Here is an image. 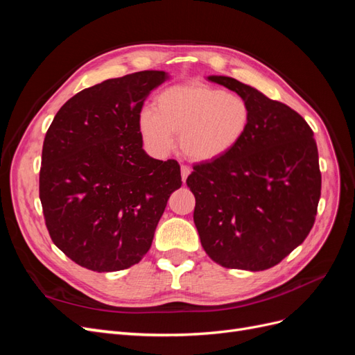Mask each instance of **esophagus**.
Here are the masks:
<instances>
[{"instance_id": "1", "label": "esophagus", "mask_w": 355, "mask_h": 355, "mask_svg": "<svg viewBox=\"0 0 355 355\" xmlns=\"http://www.w3.org/2000/svg\"><path fill=\"white\" fill-rule=\"evenodd\" d=\"M189 173H191V168L188 167V166H185V164H182L180 166V175H182V180H187V178L189 176Z\"/></svg>"}]
</instances>
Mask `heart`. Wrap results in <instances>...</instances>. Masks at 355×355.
Returning <instances> with one entry per match:
<instances>
[{"mask_svg": "<svg viewBox=\"0 0 355 355\" xmlns=\"http://www.w3.org/2000/svg\"><path fill=\"white\" fill-rule=\"evenodd\" d=\"M250 106L241 96L201 83L171 85L157 94L154 111L144 110L139 132L157 157L168 154L179 136L184 155L206 163L231 153L250 125Z\"/></svg>", "mask_w": 355, "mask_h": 355, "instance_id": "obj_1", "label": "heart"}]
</instances>
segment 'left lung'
<instances>
[{"label":"left lung","instance_id":"left-lung-1","mask_svg":"<svg viewBox=\"0 0 355 355\" xmlns=\"http://www.w3.org/2000/svg\"><path fill=\"white\" fill-rule=\"evenodd\" d=\"M209 80L241 96L252 120L231 153L192 167L194 223L211 261L263 271L302 244L315 222L321 173L314 132L290 106L250 85L222 75Z\"/></svg>","mask_w":355,"mask_h":355}]
</instances>
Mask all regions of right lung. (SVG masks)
I'll list each match as a JSON object with an SVG mask.
<instances>
[{
    "label": "right lung",
    "mask_w": 355,
    "mask_h": 355,
    "mask_svg": "<svg viewBox=\"0 0 355 355\" xmlns=\"http://www.w3.org/2000/svg\"><path fill=\"white\" fill-rule=\"evenodd\" d=\"M166 77L141 71L84 89L46 133L40 170L46 227L87 270L121 271L141 261L182 185L178 161L149 157L139 132L144 102Z\"/></svg>",
    "instance_id": "obj_1"
}]
</instances>
